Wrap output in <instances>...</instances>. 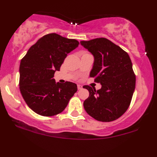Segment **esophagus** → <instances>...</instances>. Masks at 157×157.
Here are the masks:
<instances>
[{
	"instance_id": "34e87169",
	"label": "esophagus",
	"mask_w": 157,
	"mask_h": 157,
	"mask_svg": "<svg viewBox=\"0 0 157 157\" xmlns=\"http://www.w3.org/2000/svg\"><path fill=\"white\" fill-rule=\"evenodd\" d=\"M78 89H82V86L81 84H78Z\"/></svg>"
}]
</instances>
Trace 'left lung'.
<instances>
[{"mask_svg":"<svg viewBox=\"0 0 157 157\" xmlns=\"http://www.w3.org/2000/svg\"><path fill=\"white\" fill-rule=\"evenodd\" d=\"M80 44L94 57L90 77L102 86L98 91L88 85L83 86L89 92L84 109L98 121H115L128 109L135 89L136 77L129 55L106 38Z\"/></svg>","mask_w":157,"mask_h":157,"instance_id":"1","label":"left lung"}]
</instances>
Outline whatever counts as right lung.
I'll return each instance as SVG.
<instances>
[{
	"label": "right lung",
	"instance_id": "obj_1",
	"mask_svg": "<svg viewBox=\"0 0 157 157\" xmlns=\"http://www.w3.org/2000/svg\"><path fill=\"white\" fill-rule=\"evenodd\" d=\"M78 45L75 39L48 34L32 46L21 59V94L28 107L37 114L52 116L62 112L78 91L76 84H61L55 82L53 77L67 55Z\"/></svg>",
	"mask_w": 157,
	"mask_h": 157
}]
</instances>
